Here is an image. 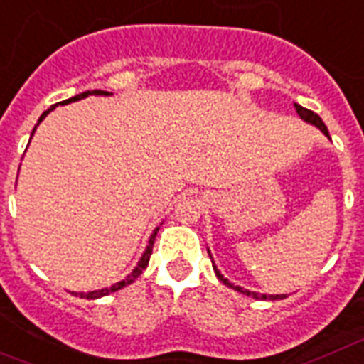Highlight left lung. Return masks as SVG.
I'll list each match as a JSON object with an SVG mask.
<instances>
[{
  "label": "left lung",
  "instance_id": "obj_1",
  "mask_svg": "<svg viewBox=\"0 0 364 364\" xmlns=\"http://www.w3.org/2000/svg\"><path fill=\"white\" fill-rule=\"evenodd\" d=\"M294 107H296V112H298L301 120L307 122V124H311V126L318 127V129H321V132H323L324 135H326V137L330 139L328 129H326V126H324V122L321 120V116L315 114L313 110H307V108L299 107V105H294ZM208 254H210V250H208ZM210 257H212V254H210ZM212 265H213V271H215V274H218L219 281L223 282L225 287H229V288H232V290H237V292L244 294V296H252V298H256V299H284V298H287V294H274V296H273V294L250 292V290H246V288H242V287H235V284H232V282L229 281V279H225V277L221 274V271H219V269L215 267V263H213V259H212Z\"/></svg>",
  "mask_w": 364,
  "mask_h": 364
}]
</instances>
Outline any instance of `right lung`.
<instances>
[{"instance_id":"right-lung-1","label":"right lung","mask_w":364,"mask_h":364,"mask_svg":"<svg viewBox=\"0 0 364 364\" xmlns=\"http://www.w3.org/2000/svg\"><path fill=\"white\" fill-rule=\"evenodd\" d=\"M90 95H102V97H108V95H112V93H108V91H101V90L83 91V93H80V95L70 97V99H66V101H63V102H57V105H68V102L82 101V99H85V97H90ZM57 105H53L51 108H47L46 112H43V114L40 116V120H38V124H36V127L40 126L41 120H43V118H46V116L49 114L51 110H55V107H57ZM36 127H34V129H32V135H34ZM30 139H32V137H30ZM18 170H21V168H18ZM158 229H160V227H156V229L152 231L151 238H149V244H146L145 252H143V256H141V259H139V262H137V265L133 267L132 273L127 274V277H126V279H124V281L116 282V284H112V287H108V288H101V290H93V292H72V294H74V296H80V298H85V299H97V298H102V296H108V294L116 292V290H122V288L127 287V284H132V282L135 281V279H137L139 274H141V273H143V271H145L146 265H149V259H151L152 246H154V238H156V235H158Z\"/></svg>"}]
</instances>
